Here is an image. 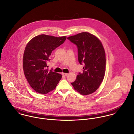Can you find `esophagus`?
<instances>
[{
    "label": "esophagus",
    "instance_id": "34e87169",
    "mask_svg": "<svg viewBox=\"0 0 134 134\" xmlns=\"http://www.w3.org/2000/svg\"><path fill=\"white\" fill-rule=\"evenodd\" d=\"M62 75L64 76H66L68 75V73H62Z\"/></svg>",
    "mask_w": 134,
    "mask_h": 134
}]
</instances>
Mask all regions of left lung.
I'll list each match as a JSON object with an SVG mask.
<instances>
[{
    "mask_svg": "<svg viewBox=\"0 0 134 134\" xmlns=\"http://www.w3.org/2000/svg\"><path fill=\"white\" fill-rule=\"evenodd\" d=\"M67 38L77 46L78 61L84 65L83 73H79L71 84L80 94H92L99 88L105 76L106 56L103 45L95 36L86 32Z\"/></svg>",
    "mask_w": 134,
    "mask_h": 134,
    "instance_id": "1",
    "label": "left lung"
}]
</instances>
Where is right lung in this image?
I'll return each mask as SVG.
<instances>
[{
  "mask_svg": "<svg viewBox=\"0 0 134 134\" xmlns=\"http://www.w3.org/2000/svg\"><path fill=\"white\" fill-rule=\"evenodd\" d=\"M65 36L56 37L45 35L32 38L27 44L23 56V70L31 88L41 94H46L56 87L62 75L49 70L47 61L53 51L65 41Z\"/></svg>",
  "mask_w": 134,
  "mask_h": 134,
  "instance_id": "add662e5",
  "label": "right lung"
}]
</instances>
